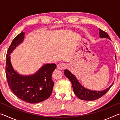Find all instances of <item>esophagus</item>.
<instances>
[{"label": "esophagus", "mask_w": 120, "mask_h": 120, "mask_svg": "<svg viewBox=\"0 0 120 120\" xmlns=\"http://www.w3.org/2000/svg\"><path fill=\"white\" fill-rule=\"evenodd\" d=\"M66 64H59L57 65L56 68L59 70H62L66 67Z\"/></svg>", "instance_id": "obj_1"}]
</instances>
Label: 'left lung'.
I'll return each instance as SVG.
<instances>
[{
    "mask_svg": "<svg viewBox=\"0 0 120 120\" xmlns=\"http://www.w3.org/2000/svg\"><path fill=\"white\" fill-rule=\"evenodd\" d=\"M99 38H106L111 40L106 32L102 31L101 29H99ZM115 58L116 59V55L115 56ZM64 74L65 76L67 77L71 82L73 90H74L75 94L76 95L77 97H78L80 99H82V100L94 101L99 98L108 92L113 84V82L112 84L108 88L104 89V90L101 91L93 90L87 89L83 86L77 80L76 76L74 75H73L72 73H71L69 70L65 69L64 70Z\"/></svg>",
    "mask_w": 120,
    "mask_h": 120,
    "instance_id": "8db88e82",
    "label": "left lung"
}]
</instances>
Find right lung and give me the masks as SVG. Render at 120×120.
Wrapping results in <instances>:
<instances>
[{
  "label": "right lung",
  "mask_w": 120,
  "mask_h": 120,
  "mask_svg": "<svg viewBox=\"0 0 120 120\" xmlns=\"http://www.w3.org/2000/svg\"><path fill=\"white\" fill-rule=\"evenodd\" d=\"M25 33L22 31L14 38L7 51L6 74L8 84L14 94L26 102L37 103L48 99L52 94L54 82L52 74L56 68L55 64H43L34 74H19L13 67L11 54L24 41Z\"/></svg>",
  "instance_id": "add662e5"
}]
</instances>
